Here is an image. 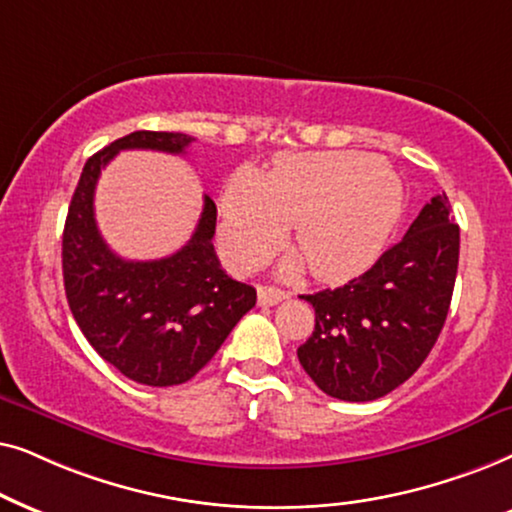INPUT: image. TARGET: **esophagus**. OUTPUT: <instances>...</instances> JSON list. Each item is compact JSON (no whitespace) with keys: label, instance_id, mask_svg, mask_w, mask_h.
Here are the masks:
<instances>
[{"label":"esophagus","instance_id":"obj_1","mask_svg":"<svg viewBox=\"0 0 512 512\" xmlns=\"http://www.w3.org/2000/svg\"><path fill=\"white\" fill-rule=\"evenodd\" d=\"M285 297H288V292L274 288V285H260V288H257V302H260V306H274L278 302H283Z\"/></svg>","mask_w":512,"mask_h":512}]
</instances>
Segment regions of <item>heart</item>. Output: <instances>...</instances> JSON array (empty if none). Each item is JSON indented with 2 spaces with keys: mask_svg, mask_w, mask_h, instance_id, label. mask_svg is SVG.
I'll use <instances>...</instances> for the list:
<instances>
[{
  "mask_svg": "<svg viewBox=\"0 0 512 512\" xmlns=\"http://www.w3.org/2000/svg\"><path fill=\"white\" fill-rule=\"evenodd\" d=\"M403 210V182L388 163L360 152L278 159L264 175L241 168L220 199V243L238 269L260 264L292 238L320 278H344L384 248Z\"/></svg>",
  "mask_w": 512,
  "mask_h": 512,
  "instance_id": "obj_1",
  "label": "heart"
}]
</instances>
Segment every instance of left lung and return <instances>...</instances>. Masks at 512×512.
<instances>
[{"label": "left lung", "mask_w": 512, "mask_h": 512, "mask_svg": "<svg viewBox=\"0 0 512 512\" xmlns=\"http://www.w3.org/2000/svg\"><path fill=\"white\" fill-rule=\"evenodd\" d=\"M449 210L447 194L433 196L365 274L302 295L316 325L297 358L320 391L367 403L424 363L445 325L459 267V224Z\"/></svg>", "instance_id": "8db88e82"}]
</instances>
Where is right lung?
Wrapping results in <instances>:
<instances>
[{
	"mask_svg": "<svg viewBox=\"0 0 512 512\" xmlns=\"http://www.w3.org/2000/svg\"><path fill=\"white\" fill-rule=\"evenodd\" d=\"M192 135L135 131L86 161L63 231L67 304L88 344L124 377L145 386L185 384L210 363L257 302L252 285L227 276L213 236L217 208L203 213L187 245L163 260L131 262L102 241L93 213L100 170L121 149L185 154Z\"/></svg>",
	"mask_w": 512,
	"mask_h": 512,
	"instance_id": "right-lung-1",
	"label": "right lung"
}]
</instances>
